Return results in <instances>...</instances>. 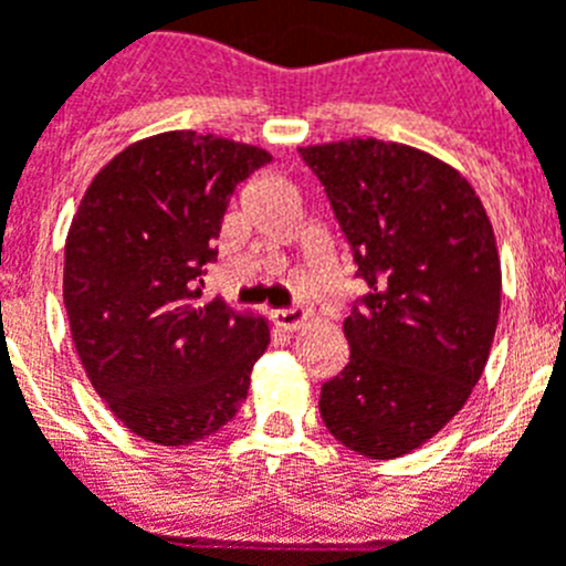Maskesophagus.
<instances>
[{
    "mask_svg": "<svg viewBox=\"0 0 566 566\" xmlns=\"http://www.w3.org/2000/svg\"><path fill=\"white\" fill-rule=\"evenodd\" d=\"M272 317L283 332H294V328H300L303 323H306L308 312H303V308H277Z\"/></svg>",
    "mask_w": 566,
    "mask_h": 566,
    "instance_id": "34e87169",
    "label": "esophagus"
}]
</instances>
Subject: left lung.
<instances>
[{
	"instance_id": "left-lung-1",
	"label": "left lung",
	"mask_w": 566,
	"mask_h": 566,
	"mask_svg": "<svg viewBox=\"0 0 566 566\" xmlns=\"http://www.w3.org/2000/svg\"><path fill=\"white\" fill-rule=\"evenodd\" d=\"M326 187L368 292L343 332L352 357L319 391L345 448L397 459L437 437L484 371L502 263L479 195L453 167L377 138L300 147Z\"/></svg>"
}]
</instances>
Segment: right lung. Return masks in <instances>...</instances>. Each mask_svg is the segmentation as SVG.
Returning a JSON list of instances; mask_svg holds the SVG:
<instances>
[{"label": "right lung", "mask_w": 566, "mask_h": 566, "mask_svg": "<svg viewBox=\"0 0 566 566\" xmlns=\"http://www.w3.org/2000/svg\"><path fill=\"white\" fill-rule=\"evenodd\" d=\"M272 161L192 129L118 153L84 192L64 243V306L98 397L155 444L212 437L247 399L266 319L201 300L234 187Z\"/></svg>", "instance_id": "obj_1"}]
</instances>
